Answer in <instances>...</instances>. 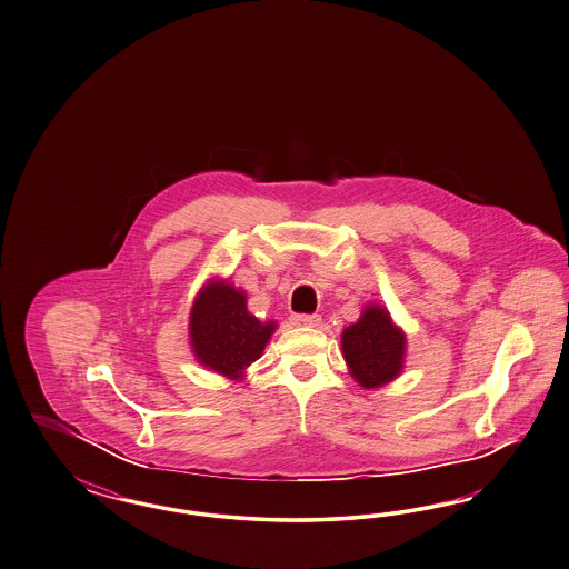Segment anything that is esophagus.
Wrapping results in <instances>:
<instances>
[{
  "label": "esophagus",
  "mask_w": 569,
  "mask_h": 569,
  "mask_svg": "<svg viewBox=\"0 0 569 569\" xmlns=\"http://www.w3.org/2000/svg\"><path fill=\"white\" fill-rule=\"evenodd\" d=\"M293 323L296 326H307V328H317L321 323V317L319 315H310V312H298L293 315Z\"/></svg>",
  "instance_id": "obj_1"
}]
</instances>
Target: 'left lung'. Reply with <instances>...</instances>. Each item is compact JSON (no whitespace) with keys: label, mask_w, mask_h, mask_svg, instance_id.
Masks as SVG:
<instances>
[{"label":"left lung","mask_w":569,"mask_h":569,"mask_svg":"<svg viewBox=\"0 0 569 569\" xmlns=\"http://www.w3.org/2000/svg\"><path fill=\"white\" fill-rule=\"evenodd\" d=\"M345 359L362 388H378L397 378L405 357V333L392 326L388 310L367 307L342 333Z\"/></svg>","instance_id":"obj_1"}]
</instances>
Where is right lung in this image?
Here are the masks:
<instances>
[{"mask_svg":"<svg viewBox=\"0 0 569 569\" xmlns=\"http://www.w3.org/2000/svg\"><path fill=\"white\" fill-rule=\"evenodd\" d=\"M276 323H260L246 309V296L229 283H210L193 302L190 338L198 361L231 379L257 361Z\"/></svg>","mask_w":569,"mask_h":569,"instance_id":"obj_1","label":"right lung"}]
</instances>
